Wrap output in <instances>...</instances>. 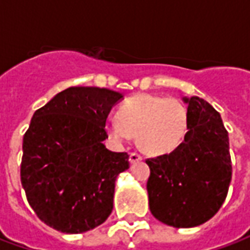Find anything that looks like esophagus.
<instances>
[{"label": "esophagus", "instance_id": "1", "mask_svg": "<svg viewBox=\"0 0 250 250\" xmlns=\"http://www.w3.org/2000/svg\"><path fill=\"white\" fill-rule=\"evenodd\" d=\"M143 157H142L139 152H131L130 154V161L131 163H136V162H141Z\"/></svg>", "mask_w": 250, "mask_h": 250}]
</instances>
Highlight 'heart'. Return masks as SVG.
<instances>
[{"instance_id":"b5f03b06","label":"heart","mask_w":250,"mask_h":250,"mask_svg":"<svg viewBox=\"0 0 250 250\" xmlns=\"http://www.w3.org/2000/svg\"><path fill=\"white\" fill-rule=\"evenodd\" d=\"M188 125V108L181 99L139 93L120 105L118 118L107 120L105 128L118 142L138 135V145L143 151L162 155L184 143Z\"/></svg>"}]
</instances>
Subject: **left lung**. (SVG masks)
Segmentation results:
<instances>
[{
	"label": "left lung",
	"mask_w": 250,
	"mask_h": 250,
	"mask_svg": "<svg viewBox=\"0 0 250 250\" xmlns=\"http://www.w3.org/2000/svg\"><path fill=\"white\" fill-rule=\"evenodd\" d=\"M190 125L170 154L148 158V205L152 215L174 228H194L220 210L231 179L229 136L220 114L206 100L185 98Z\"/></svg>",
	"instance_id": "1"
}]
</instances>
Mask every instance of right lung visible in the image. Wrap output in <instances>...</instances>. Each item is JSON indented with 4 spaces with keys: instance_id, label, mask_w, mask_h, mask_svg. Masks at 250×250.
<instances>
[{
    "instance_id": "1",
    "label": "right lung",
    "mask_w": 250,
    "mask_h": 250,
    "mask_svg": "<svg viewBox=\"0 0 250 250\" xmlns=\"http://www.w3.org/2000/svg\"><path fill=\"white\" fill-rule=\"evenodd\" d=\"M122 98L107 88L69 87L33 115L22 142L21 184L48 226L84 233L111 214L116 177L130 167L127 152L103 145L109 111Z\"/></svg>"
}]
</instances>
